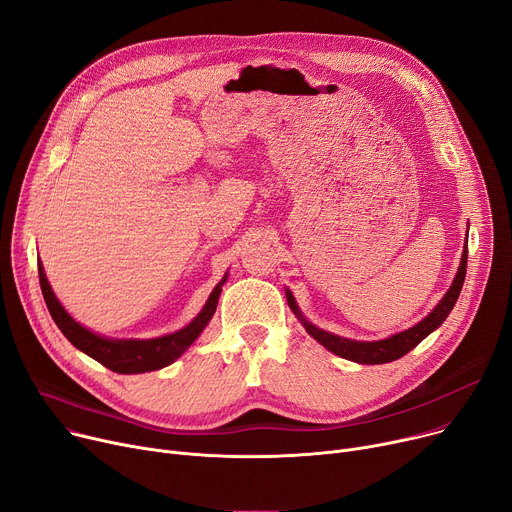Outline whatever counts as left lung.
<instances>
[{"instance_id": "8db88e82", "label": "left lung", "mask_w": 512, "mask_h": 512, "mask_svg": "<svg viewBox=\"0 0 512 512\" xmlns=\"http://www.w3.org/2000/svg\"><path fill=\"white\" fill-rule=\"evenodd\" d=\"M465 274H467V240H465V249H463L459 272H456V276L452 280V286L446 290V294L440 299V303L413 328L402 330L398 334H392L384 340H351V338H344V336L326 332V330L317 328L315 324H311V321L303 315V311L299 309L297 301H294L290 290H286V301H288V307L292 309V313L297 315V319L307 330V334L311 338H315L321 346H326L330 353H334L342 359H348V361L361 363V365H382V363H390V361L400 359L402 355H407L409 351H413V348L423 338H427L429 334H432L434 330H438L444 324V319L450 315L452 307L456 305V299H459L463 282H465Z\"/></svg>"}]
</instances>
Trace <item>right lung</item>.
Segmentation results:
<instances>
[{
	"label": "right lung",
	"instance_id": "obj_1",
	"mask_svg": "<svg viewBox=\"0 0 512 512\" xmlns=\"http://www.w3.org/2000/svg\"><path fill=\"white\" fill-rule=\"evenodd\" d=\"M228 280V272L224 274V278L215 284V288L211 290L209 299L205 301L203 309L197 313V317L186 324L182 330L166 334V336H157V338H107L101 336L97 332H91L89 328H85L62 307V303L58 301L56 294H53L49 280L45 276L43 263L39 261V282H41V290H43V299L47 303V309L56 321V326L62 330V334L85 355H89L91 359L99 361L101 365H105L107 369H112L116 373H145V371H155L161 367H168L170 363H174L180 355H184L201 332L207 328V324L211 321L215 307H218L220 294H222V286Z\"/></svg>",
	"mask_w": 512,
	"mask_h": 512
}]
</instances>
